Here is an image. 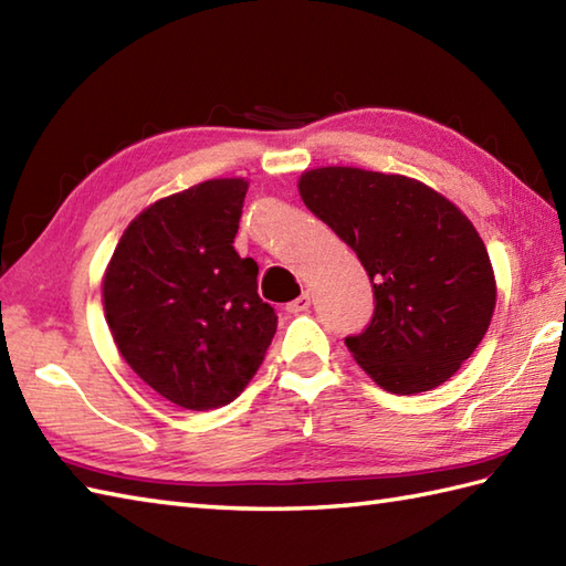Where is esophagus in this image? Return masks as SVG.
<instances>
[{"mask_svg": "<svg viewBox=\"0 0 566 566\" xmlns=\"http://www.w3.org/2000/svg\"><path fill=\"white\" fill-rule=\"evenodd\" d=\"M308 306H311V294L304 292L302 296L294 298L292 304H286V311H290V314H304V311H308Z\"/></svg>", "mask_w": 566, "mask_h": 566, "instance_id": "esophagus-1", "label": "esophagus"}]
</instances>
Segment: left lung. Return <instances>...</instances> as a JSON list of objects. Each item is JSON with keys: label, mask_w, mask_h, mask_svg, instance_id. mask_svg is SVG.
I'll list each match as a JSON object with an SVG mask.
<instances>
[{"label": "left lung", "mask_w": 566, "mask_h": 566, "mask_svg": "<svg viewBox=\"0 0 566 566\" xmlns=\"http://www.w3.org/2000/svg\"><path fill=\"white\" fill-rule=\"evenodd\" d=\"M298 195L371 280L375 316L345 338L355 363L401 396L448 381L496 308L494 268L472 221L418 179L359 167L306 170Z\"/></svg>", "instance_id": "1"}]
</instances>
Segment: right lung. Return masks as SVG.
Returning <instances> with one entry per match:
<instances>
[{"label": "right lung", "mask_w": 566, "mask_h": 566, "mask_svg": "<svg viewBox=\"0 0 566 566\" xmlns=\"http://www.w3.org/2000/svg\"><path fill=\"white\" fill-rule=\"evenodd\" d=\"M248 179L223 177L143 209L102 280L104 316L128 367L189 411L231 403L274 338L258 262L233 248Z\"/></svg>", "instance_id": "right-lung-1"}]
</instances>
